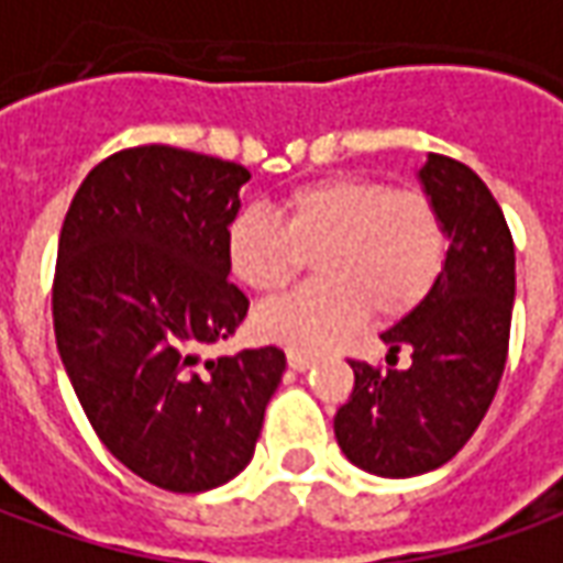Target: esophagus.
Instances as JSON below:
<instances>
[{
    "mask_svg": "<svg viewBox=\"0 0 563 563\" xmlns=\"http://www.w3.org/2000/svg\"><path fill=\"white\" fill-rule=\"evenodd\" d=\"M286 358H289V367H292V371H310V367H313V362H317L313 355L301 353V350H289V353H286Z\"/></svg>",
    "mask_w": 563,
    "mask_h": 563,
    "instance_id": "34e87169",
    "label": "esophagus"
}]
</instances>
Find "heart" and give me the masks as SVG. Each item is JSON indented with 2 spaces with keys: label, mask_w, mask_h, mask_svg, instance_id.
Returning <instances> with one entry per match:
<instances>
[{
  "label": "heart",
  "mask_w": 563,
  "mask_h": 563,
  "mask_svg": "<svg viewBox=\"0 0 563 563\" xmlns=\"http://www.w3.org/2000/svg\"><path fill=\"white\" fill-rule=\"evenodd\" d=\"M234 277L277 295L313 253V280L256 313L265 341L322 350L365 319H398L434 289L446 262V225L434 201L362 174L295 186L277 217L246 208L225 234Z\"/></svg>",
  "instance_id": "heart-1"
}]
</instances>
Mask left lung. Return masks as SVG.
<instances>
[{
    "label": "left lung",
    "mask_w": 563,
    "mask_h": 563,
    "mask_svg": "<svg viewBox=\"0 0 563 563\" xmlns=\"http://www.w3.org/2000/svg\"><path fill=\"white\" fill-rule=\"evenodd\" d=\"M424 196L446 225L449 250L434 289L379 338L395 365L350 362L355 386L334 416V437L355 467L389 479L446 464L479 428L504 377L516 298V250L504 210L464 165L431 153Z\"/></svg>",
    "instance_id": "8db88e82"
}]
</instances>
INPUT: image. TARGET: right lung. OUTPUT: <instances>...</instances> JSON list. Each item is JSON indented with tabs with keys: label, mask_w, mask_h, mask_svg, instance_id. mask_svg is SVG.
Masks as SVG:
<instances>
[{
	"label": "right lung",
	"mask_w": 563,
	"mask_h": 563,
	"mask_svg": "<svg viewBox=\"0 0 563 563\" xmlns=\"http://www.w3.org/2000/svg\"><path fill=\"white\" fill-rule=\"evenodd\" d=\"M246 180L244 165L192 150H120L87 174L59 232V358L108 452L165 492L244 471L286 371L277 346L201 362L250 307L225 250Z\"/></svg>",
	"instance_id": "add662e5"
}]
</instances>
